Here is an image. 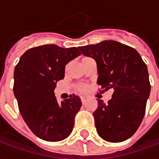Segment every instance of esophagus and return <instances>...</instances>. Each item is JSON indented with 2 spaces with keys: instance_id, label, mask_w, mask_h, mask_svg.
Returning a JSON list of instances; mask_svg holds the SVG:
<instances>
[{
  "instance_id": "obj_1",
  "label": "esophagus",
  "mask_w": 159,
  "mask_h": 159,
  "mask_svg": "<svg viewBox=\"0 0 159 159\" xmlns=\"http://www.w3.org/2000/svg\"><path fill=\"white\" fill-rule=\"evenodd\" d=\"M80 100H81L82 104H85L86 102L88 101V97H87V96H81V97H80Z\"/></svg>"
}]
</instances>
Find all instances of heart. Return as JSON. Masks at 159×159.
Instances as JSON below:
<instances>
[{
  "mask_svg": "<svg viewBox=\"0 0 159 159\" xmlns=\"http://www.w3.org/2000/svg\"><path fill=\"white\" fill-rule=\"evenodd\" d=\"M89 58L90 57H87L81 58V64L84 63L85 61H87ZM75 89H76L77 92H79V93H87L89 91V86L87 84H78L75 86Z\"/></svg>",
  "mask_w": 159,
  "mask_h": 159,
  "instance_id": "b5f03b06",
  "label": "heart"
}]
</instances>
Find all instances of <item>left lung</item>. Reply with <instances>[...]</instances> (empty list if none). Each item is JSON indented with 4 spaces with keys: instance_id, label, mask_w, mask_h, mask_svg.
Segmentation results:
<instances>
[{
    "instance_id": "left-lung-1",
    "label": "left lung",
    "mask_w": 159,
    "mask_h": 159,
    "mask_svg": "<svg viewBox=\"0 0 159 159\" xmlns=\"http://www.w3.org/2000/svg\"><path fill=\"white\" fill-rule=\"evenodd\" d=\"M84 56L97 64V84L102 90L112 89L108 103L98 100L94 111L99 136L110 143L131 137L143 119L150 83L147 65L131 47L114 40L79 47Z\"/></svg>"
}]
</instances>
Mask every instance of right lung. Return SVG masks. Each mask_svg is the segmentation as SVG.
Segmentation results:
<instances>
[{
	"label": "right lung",
	"instance_id": "1",
	"mask_svg": "<svg viewBox=\"0 0 159 159\" xmlns=\"http://www.w3.org/2000/svg\"><path fill=\"white\" fill-rule=\"evenodd\" d=\"M79 48L48 44L28 49L14 70V95L25 122L36 136L59 142L70 134L81 107L79 96L59 104L54 89L64 78L65 65L80 55Z\"/></svg>",
	"mask_w": 159,
	"mask_h": 159
}]
</instances>
